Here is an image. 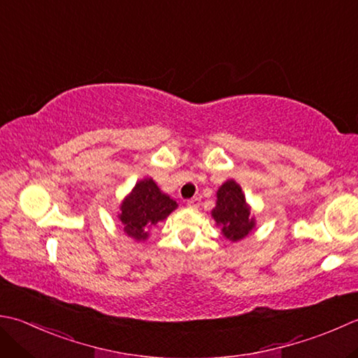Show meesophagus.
<instances>
[{
    "instance_id": "1",
    "label": "esophagus",
    "mask_w": 358,
    "mask_h": 358,
    "mask_svg": "<svg viewBox=\"0 0 358 358\" xmlns=\"http://www.w3.org/2000/svg\"><path fill=\"white\" fill-rule=\"evenodd\" d=\"M199 203H200V197H192L191 200H187V206H199Z\"/></svg>"
}]
</instances>
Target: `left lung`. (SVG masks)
<instances>
[{
	"instance_id": "left-lung-1",
	"label": "left lung",
	"mask_w": 358,
	"mask_h": 358,
	"mask_svg": "<svg viewBox=\"0 0 358 358\" xmlns=\"http://www.w3.org/2000/svg\"><path fill=\"white\" fill-rule=\"evenodd\" d=\"M213 217L222 233L229 241H241L255 227V219L250 215V208L245 201L241 186L228 180L217 191V205L213 209Z\"/></svg>"
}]
</instances>
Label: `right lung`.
<instances>
[{"instance_id":"1","label":"right lung","mask_w":358,"mask_h":358,"mask_svg":"<svg viewBox=\"0 0 358 358\" xmlns=\"http://www.w3.org/2000/svg\"><path fill=\"white\" fill-rule=\"evenodd\" d=\"M177 208L169 195L159 191L152 178L136 183L131 194L121 205V219L124 233L136 241L147 239V231L155 223L164 220Z\"/></svg>"}]
</instances>
